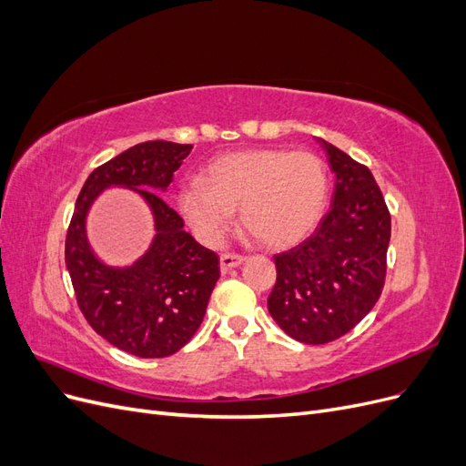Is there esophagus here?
I'll return each mask as SVG.
<instances>
[{
    "label": "esophagus",
    "mask_w": 466,
    "mask_h": 466,
    "mask_svg": "<svg viewBox=\"0 0 466 466\" xmlns=\"http://www.w3.org/2000/svg\"><path fill=\"white\" fill-rule=\"evenodd\" d=\"M245 260H247V257H243V255H235V252H225V255H221V257H219V264H221V270H223V272L231 270V268L241 266Z\"/></svg>",
    "instance_id": "1"
}]
</instances>
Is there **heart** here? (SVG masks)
I'll list each match as a JSON object with an SVG mask.
<instances>
[{"mask_svg": "<svg viewBox=\"0 0 466 466\" xmlns=\"http://www.w3.org/2000/svg\"><path fill=\"white\" fill-rule=\"evenodd\" d=\"M329 200V173L309 151L245 149L216 157L202 178L178 190V209L194 235L218 245L241 209L243 228L266 247H289L311 233Z\"/></svg>", "mask_w": 466, "mask_h": 466, "instance_id": "heart-1", "label": "heart"}]
</instances>
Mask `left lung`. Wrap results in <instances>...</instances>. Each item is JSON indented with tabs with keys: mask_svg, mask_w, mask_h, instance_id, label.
Instances as JSON below:
<instances>
[{
	"mask_svg": "<svg viewBox=\"0 0 466 466\" xmlns=\"http://www.w3.org/2000/svg\"><path fill=\"white\" fill-rule=\"evenodd\" d=\"M336 177L329 214L315 233L274 257L268 311L293 340L329 344L350 332L385 286L390 216L368 167L319 139Z\"/></svg>",
	"mask_w": 466,
	"mask_h": 466,
	"instance_id": "left-lung-1",
	"label": "left lung"
}]
</instances>
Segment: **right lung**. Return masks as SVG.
<instances>
[{
	"label": "right lung",
	"instance_id": "right-lung-1",
	"mask_svg": "<svg viewBox=\"0 0 466 466\" xmlns=\"http://www.w3.org/2000/svg\"><path fill=\"white\" fill-rule=\"evenodd\" d=\"M190 151V144L155 139L96 167L77 196L67 229L66 266L83 317L108 344L137 358H167L185 346L202 324L219 279L216 252L196 243L159 194ZM108 187L132 189L154 218L148 250L128 267L106 265L86 237L88 209Z\"/></svg>",
	"mask_w": 466,
	"mask_h": 466
}]
</instances>
